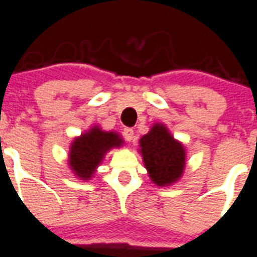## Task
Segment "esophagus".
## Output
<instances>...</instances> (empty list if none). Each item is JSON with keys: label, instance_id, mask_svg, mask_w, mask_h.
Segmentation results:
<instances>
[{"label": "esophagus", "instance_id": "obj_1", "mask_svg": "<svg viewBox=\"0 0 257 257\" xmlns=\"http://www.w3.org/2000/svg\"><path fill=\"white\" fill-rule=\"evenodd\" d=\"M123 137H125L126 141H128V142H131L132 140H134V130L132 128H123V132H122Z\"/></svg>", "mask_w": 257, "mask_h": 257}]
</instances>
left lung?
I'll list each match as a JSON object with an SVG mask.
<instances>
[{
	"label": "left lung",
	"instance_id": "obj_1",
	"mask_svg": "<svg viewBox=\"0 0 257 257\" xmlns=\"http://www.w3.org/2000/svg\"><path fill=\"white\" fill-rule=\"evenodd\" d=\"M141 153L150 176L158 186L175 183L184 172L183 145L173 139L167 127L157 123L140 140Z\"/></svg>",
	"mask_w": 257,
	"mask_h": 257
}]
</instances>
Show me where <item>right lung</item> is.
<instances>
[{"label": "right lung", "mask_w": 257, "mask_h": 257, "mask_svg": "<svg viewBox=\"0 0 257 257\" xmlns=\"http://www.w3.org/2000/svg\"><path fill=\"white\" fill-rule=\"evenodd\" d=\"M122 140L114 132L93 127L73 141L70 152V165L78 178L88 180L110 148L120 147Z\"/></svg>", "instance_id": "add662e5"}]
</instances>
